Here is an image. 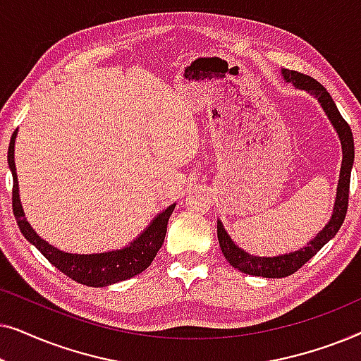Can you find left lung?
Masks as SVG:
<instances>
[{
	"mask_svg": "<svg viewBox=\"0 0 361 361\" xmlns=\"http://www.w3.org/2000/svg\"><path fill=\"white\" fill-rule=\"evenodd\" d=\"M283 75L288 82L294 83L298 88L309 92L310 95H314L320 102V105L327 113L329 120L332 121L335 130H337L340 141H342V151H343V159H342V171H340V180H338V189H337V200H335L334 207V215L330 219L329 225H325V228L310 241L309 246L300 248L294 253L283 255V256H274V258H259V256H253L245 253L243 250L238 248L231 238L226 233L224 225L220 221H216V235H219V243L221 248V253L228 263L233 268L243 271L246 274L251 276H263V278H286V276L294 274L295 271L307 263L322 246L330 241L335 236V233L342 226L345 215H347L348 209V197H350V174H352V166H353V157H355V146H353V135L350 130L348 123L343 120V116L340 115L337 105H335L330 93L325 90L322 83H319L315 78L305 75V73L288 71L284 68Z\"/></svg>",
	"mask_w": 361,
	"mask_h": 361,
	"instance_id": "left-lung-1",
	"label": "left lung"
}]
</instances>
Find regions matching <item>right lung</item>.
<instances>
[{
  "instance_id": "obj_1",
  "label": "right lung",
  "mask_w": 361,
  "mask_h": 361,
  "mask_svg": "<svg viewBox=\"0 0 361 361\" xmlns=\"http://www.w3.org/2000/svg\"><path fill=\"white\" fill-rule=\"evenodd\" d=\"M18 131V130H16ZM16 131L13 133L8 149V164L13 172V214L16 216L18 226L29 243H32L41 253L46 256L51 264L77 283L90 286V288H105V286L120 283L140 274L152 263L157 251L164 243L167 231V221L174 210V204L157 215L152 224L142 231L141 236L133 241L130 246L123 250L108 251L97 255H73L54 248L47 241H44L36 231L31 228L27 220L24 219V212L18 194V176L14 166V140Z\"/></svg>"
}]
</instances>
